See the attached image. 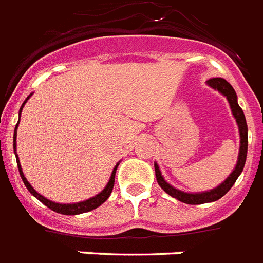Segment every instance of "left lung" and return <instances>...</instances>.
<instances>
[{
    "mask_svg": "<svg viewBox=\"0 0 263 263\" xmlns=\"http://www.w3.org/2000/svg\"><path fill=\"white\" fill-rule=\"evenodd\" d=\"M208 84L211 85L213 89H217L218 92H221L222 95L227 96L228 102H230V106L232 108V114H234L235 119L238 122L239 126V133H240V149H239V157L238 163H236V167L232 171L228 178H227L224 182H222L220 186H217L216 189L211 191H205V193H195V194H191V193H184V191L176 190L175 187H172L171 184H168L164 180V178L161 176V172L159 170V165L155 164V172H156V179L157 183L163 190L170 194L171 197L176 198L180 202L189 203V205H199V203H206V202H213V201H217L218 198H221L222 195H226L228 193L234 183L236 182V179L239 178V175L243 171V167H245L246 157H247V144H249V140H247V123H246L245 114H243V110L240 108V106L238 104V96H236V92L232 88L228 81H226L224 79H211L208 81Z\"/></svg>",
    "mask_w": 263,
    "mask_h": 263,
    "instance_id": "left-lung-1",
    "label": "left lung"
}]
</instances>
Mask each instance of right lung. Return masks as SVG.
Segmentation results:
<instances>
[{
	"instance_id": "1",
	"label": "right lung",
	"mask_w": 263,
	"mask_h": 263,
	"mask_svg": "<svg viewBox=\"0 0 263 263\" xmlns=\"http://www.w3.org/2000/svg\"><path fill=\"white\" fill-rule=\"evenodd\" d=\"M31 96V95H29ZM29 96L27 98V100L29 99ZM25 100V102H27ZM25 102L23 103L22 108H20V112H22L23 107H24ZM18 123L16 125V129H17ZM16 136H17V132L14 130V134H13V148L16 149ZM16 160H17V167H18V172H20V176H22L23 182H24L25 187L28 189V191L31 193V194L33 195V197H36L39 201H41L42 203H45L46 206L50 208L51 211L57 212V213H61V215H80V213H85V212H89V211H93V209H96L98 206H100L104 201H107V198L110 197L111 191H112V187H114V182H115V172H117V168H118V164L115 165L114 171H112V174H111V178L110 180H108V183H107V186L104 187V190L102 191V193H99L98 195H95V197H92V198L87 199V201H83V202H77V203H57V202H52V201H50V199L45 198L43 195H41L37 191L33 190V187L31 186V184L28 183V180L25 179L24 174H23L22 171V165H20V163H18V157L16 156Z\"/></svg>"
}]
</instances>
